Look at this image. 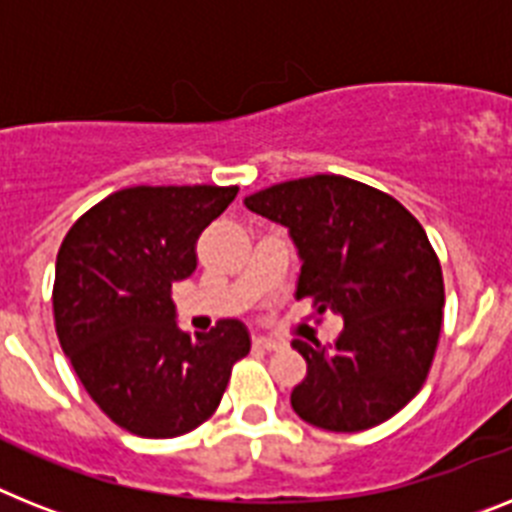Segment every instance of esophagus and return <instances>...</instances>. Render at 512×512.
<instances>
[{
    "label": "esophagus",
    "instance_id": "34e87169",
    "mask_svg": "<svg viewBox=\"0 0 512 512\" xmlns=\"http://www.w3.org/2000/svg\"><path fill=\"white\" fill-rule=\"evenodd\" d=\"M253 345L261 350H280L285 342L277 340V337H266V335H259V337H253Z\"/></svg>",
    "mask_w": 512,
    "mask_h": 512
}]
</instances>
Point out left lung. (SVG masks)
<instances>
[{
	"label": "left lung",
	"instance_id": "left-lung-1",
	"mask_svg": "<svg viewBox=\"0 0 512 512\" xmlns=\"http://www.w3.org/2000/svg\"><path fill=\"white\" fill-rule=\"evenodd\" d=\"M290 230L295 298L342 316L332 345L293 340L308 371L293 411L327 432H363L416 398L442 332L445 282L424 227L400 201L342 175L287 180L246 198Z\"/></svg>",
	"mask_w": 512,
	"mask_h": 512
}]
</instances>
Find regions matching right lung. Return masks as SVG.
<instances>
[{"label": "right lung", "mask_w": 512, "mask_h": 512, "mask_svg": "<svg viewBox=\"0 0 512 512\" xmlns=\"http://www.w3.org/2000/svg\"><path fill=\"white\" fill-rule=\"evenodd\" d=\"M238 185H135L70 227L54 269V327L101 411L130 434L193 432L251 350L246 324L222 319L204 335L177 327L172 282L196 269V240Z\"/></svg>", "instance_id": "right-lung-1"}]
</instances>
